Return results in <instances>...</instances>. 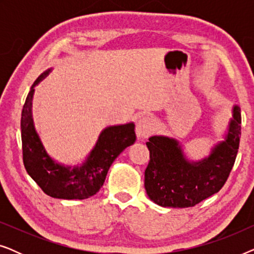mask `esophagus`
<instances>
[{"label":"esophagus","instance_id":"esophagus-1","mask_svg":"<svg viewBox=\"0 0 254 254\" xmlns=\"http://www.w3.org/2000/svg\"><path fill=\"white\" fill-rule=\"evenodd\" d=\"M152 130H154V124H152L150 118L142 117L141 119L137 121L135 131H136V136L138 140H143V138L148 137L149 135L151 134Z\"/></svg>","mask_w":254,"mask_h":254}]
</instances>
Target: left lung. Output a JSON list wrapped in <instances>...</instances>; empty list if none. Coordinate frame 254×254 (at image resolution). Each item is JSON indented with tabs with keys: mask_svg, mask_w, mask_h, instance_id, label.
<instances>
[{
	"mask_svg": "<svg viewBox=\"0 0 254 254\" xmlns=\"http://www.w3.org/2000/svg\"><path fill=\"white\" fill-rule=\"evenodd\" d=\"M241 124V109L235 105L224 141L215 144L209 156L196 162L186 157L176 138L163 135L149 137L150 161L144 172L149 199L162 207L187 208L217 193L235 164Z\"/></svg>",
	"mask_w": 254,
	"mask_h": 254,
	"instance_id": "1",
	"label": "left lung"
}]
</instances>
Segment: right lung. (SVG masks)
<instances>
[{
	"label": "right lung",
	"instance_id": "obj_1",
	"mask_svg": "<svg viewBox=\"0 0 254 254\" xmlns=\"http://www.w3.org/2000/svg\"><path fill=\"white\" fill-rule=\"evenodd\" d=\"M51 71L52 68L47 69L34 81L23 106L20 129L24 166L47 195L64 200L88 199L104 185L114 159L136 140L135 125L128 123L103 129L96 145L82 164L69 166L57 162L45 149L34 126L32 114L34 88Z\"/></svg>",
	"mask_w": 254,
	"mask_h": 254
}]
</instances>
